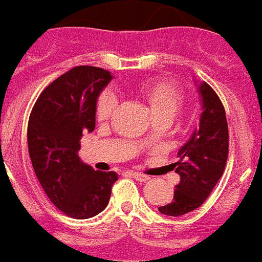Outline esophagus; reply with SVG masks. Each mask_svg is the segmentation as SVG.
<instances>
[{
	"instance_id": "obj_1",
	"label": "esophagus",
	"mask_w": 262,
	"mask_h": 262,
	"mask_svg": "<svg viewBox=\"0 0 262 262\" xmlns=\"http://www.w3.org/2000/svg\"><path fill=\"white\" fill-rule=\"evenodd\" d=\"M130 176L133 178H136L137 181H142V182H146L150 180V177L146 176V174H142V172H130Z\"/></svg>"
}]
</instances>
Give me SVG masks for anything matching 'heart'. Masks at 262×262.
<instances>
[{"label":"heart","instance_id":"heart-1","mask_svg":"<svg viewBox=\"0 0 262 262\" xmlns=\"http://www.w3.org/2000/svg\"><path fill=\"white\" fill-rule=\"evenodd\" d=\"M143 98L147 101L150 111L154 116H168L174 118L184 106V94L170 82H147L140 86ZM116 95L112 91L102 92L97 102V118L106 120L111 118L116 108ZM148 140V136H146Z\"/></svg>","mask_w":262,"mask_h":262}]
</instances>
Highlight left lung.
Segmentation results:
<instances>
[{
  "instance_id": "obj_1",
  "label": "left lung",
  "mask_w": 262,
  "mask_h": 262,
  "mask_svg": "<svg viewBox=\"0 0 262 262\" xmlns=\"http://www.w3.org/2000/svg\"><path fill=\"white\" fill-rule=\"evenodd\" d=\"M202 98V116L199 127L178 151L180 160L172 164L181 181L176 187L172 202L160 206L168 216H182L202 205L220 177L229 156V127L225 106L212 86L199 85Z\"/></svg>"
}]
</instances>
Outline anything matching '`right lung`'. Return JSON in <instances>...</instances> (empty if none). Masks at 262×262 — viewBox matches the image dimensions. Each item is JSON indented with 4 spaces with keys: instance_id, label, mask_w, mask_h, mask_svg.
Instances as JSON below:
<instances>
[{
    "instance_id": "obj_1",
    "label": "right lung",
    "mask_w": 262,
    "mask_h": 262,
    "mask_svg": "<svg viewBox=\"0 0 262 262\" xmlns=\"http://www.w3.org/2000/svg\"><path fill=\"white\" fill-rule=\"evenodd\" d=\"M111 80L99 67H74L43 90L29 116L35 174L54 206L74 219L102 212L118 180L115 171H95L78 157L82 133L95 129L98 95Z\"/></svg>"
}]
</instances>
